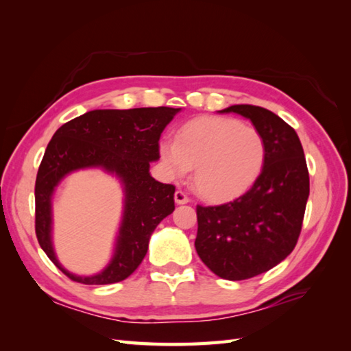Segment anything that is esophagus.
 <instances>
[{"mask_svg":"<svg viewBox=\"0 0 351 351\" xmlns=\"http://www.w3.org/2000/svg\"><path fill=\"white\" fill-rule=\"evenodd\" d=\"M175 202L180 204V205H184V204H189L190 199H189V196L185 195L182 190H176V193H175Z\"/></svg>","mask_w":351,"mask_h":351,"instance_id":"34e87169","label":"esophagus"}]
</instances>
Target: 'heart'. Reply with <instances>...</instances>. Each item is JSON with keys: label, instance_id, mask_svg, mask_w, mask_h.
I'll list each match as a JSON object with an SVG mask.
<instances>
[{"label": "heart", "instance_id": "1", "mask_svg": "<svg viewBox=\"0 0 351 351\" xmlns=\"http://www.w3.org/2000/svg\"><path fill=\"white\" fill-rule=\"evenodd\" d=\"M160 156L171 175L193 173L200 196L226 202L258 181L267 161V141L255 126L230 117L200 116L176 131L175 141L162 140Z\"/></svg>", "mask_w": 351, "mask_h": 351}]
</instances>
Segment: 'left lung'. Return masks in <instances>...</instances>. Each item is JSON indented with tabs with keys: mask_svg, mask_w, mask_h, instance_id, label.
<instances>
[{
	"mask_svg": "<svg viewBox=\"0 0 351 351\" xmlns=\"http://www.w3.org/2000/svg\"><path fill=\"white\" fill-rule=\"evenodd\" d=\"M220 113L247 117L267 141L263 173L232 202L197 205L199 258L221 279L244 280L271 270L294 250L309 197V171L294 128L273 111L241 104Z\"/></svg>",
	"mask_w": 351,
	"mask_h": 351,
	"instance_id": "1",
	"label": "left lung"
}]
</instances>
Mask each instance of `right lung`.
Here are the masks:
<instances>
[{
	"instance_id": "add662e5",
	"label": "right lung",
	"mask_w": 351,
	"mask_h": 351,
	"mask_svg": "<svg viewBox=\"0 0 351 351\" xmlns=\"http://www.w3.org/2000/svg\"><path fill=\"white\" fill-rule=\"evenodd\" d=\"M180 110H93L66 122L52 136L36 178V237L69 279L86 285H108L126 279L141 264L155 228L175 210V185L155 181L149 167L160 158L161 132ZM90 167H101L121 180L124 217L110 264L98 275L77 276L61 267L51 247L50 199L66 174Z\"/></svg>"
}]
</instances>
